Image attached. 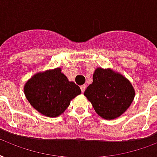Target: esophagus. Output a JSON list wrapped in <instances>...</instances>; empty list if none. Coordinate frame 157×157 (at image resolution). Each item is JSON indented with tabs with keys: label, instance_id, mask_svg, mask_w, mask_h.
Masks as SVG:
<instances>
[{
	"label": "esophagus",
	"instance_id": "34e87169",
	"mask_svg": "<svg viewBox=\"0 0 157 157\" xmlns=\"http://www.w3.org/2000/svg\"><path fill=\"white\" fill-rule=\"evenodd\" d=\"M80 88H81L82 92H83L85 91V89H86V85H82V86H80Z\"/></svg>",
	"mask_w": 157,
	"mask_h": 157
}]
</instances>
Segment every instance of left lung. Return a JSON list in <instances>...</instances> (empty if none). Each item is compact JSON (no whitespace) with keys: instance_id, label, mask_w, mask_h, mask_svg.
Listing matches in <instances>:
<instances>
[{"instance_id":"1","label":"left lung","mask_w":157,"mask_h":157,"mask_svg":"<svg viewBox=\"0 0 157 157\" xmlns=\"http://www.w3.org/2000/svg\"><path fill=\"white\" fill-rule=\"evenodd\" d=\"M96 112L105 120H113L127 110L134 98V89L126 78L111 70H96L92 83L83 93Z\"/></svg>"}]
</instances>
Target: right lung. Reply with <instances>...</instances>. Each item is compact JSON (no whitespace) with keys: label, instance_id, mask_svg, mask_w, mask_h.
<instances>
[{"label":"right lung","instance_id":"right-lung-1","mask_svg":"<svg viewBox=\"0 0 157 157\" xmlns=\"http://www.w3.org/2000/svg\"><path fill=\"white\" fill-rule=\"evenodd\" d=\"M24 93L38 112L49 117H56L66 110L70 101L79 95L81 90L57 68L31 78L24 86Z\"/></svg>","mask_w":157,"mask_h":157}]
</instances>
